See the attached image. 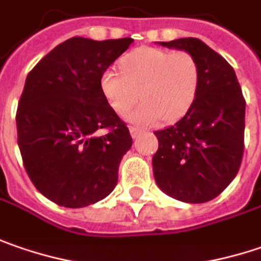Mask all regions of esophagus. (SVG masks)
I'll use <instances>...</instances> for the list:
<instances>
[{
	"mask_svg": "<svg viewBox=\"0 0 261 261\" xmlns=\"http://www.w3.org/2000/svg\"><path fill=\"white\" fill-rule=\"evenodd\" d=\"M130 133H131V137H133V139H136V137H137V136L142 133V130H140L139 127H134V125H131Z\"/></svg>",
	"mask_w": 261,
	"mask_h": 261,
	"instance_id": "obj_1",
	"label": "esophagus"
}]
</instances>
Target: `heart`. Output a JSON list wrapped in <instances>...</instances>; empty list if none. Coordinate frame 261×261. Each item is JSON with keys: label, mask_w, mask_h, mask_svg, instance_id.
<instances>
[{"label": "heart", "mask_w": 261, "mask_h": 261, "mask_svg": "<svg viewBox=\"0 0 261 261\" xmlns=\"http://www.w3.org/2000/svg\"><path fill=\"white\" fill-rule=\"evenodd\" d=\"M121 73L112 68L100 77V90L111 108L125 115L139 93L142 105L128 114V121L152 125L159 119L181 118L197 96L200 65L187 51L140 48L124 55Z\"/></svg>", "instance_id": "obj_1"}]
</instances>
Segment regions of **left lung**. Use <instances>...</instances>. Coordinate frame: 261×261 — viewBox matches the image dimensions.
Listing matches in <instances>:
<instances>
[{
    "instance_id": "8db88e82",
    "label": "left lung",
    "mask_w": 261,
    "mask_h": 261,
    "mask_svg": "<svg viewBox=\"0 0 261 261\" xmlns=\"http://www.w3.org/2000/svg\"><path fill=\"white\" fill-rule=\"evenodd\" d=\"M194 55L200 65L197 96L174 125L154 131L159 149L153 175L169 197L204 203L238 174L244 153L245 99L233 68L197 38L158 42Z\"/></svg>"
}]
</instances>
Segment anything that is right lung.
I'll return each mask as SVG.
<instances>
[{"mask_svg":"<svg viewBox=\"0 0 261 261\" xmlns=\"http://www.w3.org/2000/svg\"><path fill=\"white\" fill-rule=\"evenodd\" d=\"M131 43L71 38L28 74L16 114L18 149L33 186L58 206L93 204L118 182L133 139L103 96L100 77Z\"/></svg>","mask_w":261,"mask_h":261,"instance_id":"right-lung-1","label":"right lung"}]
</instances>
